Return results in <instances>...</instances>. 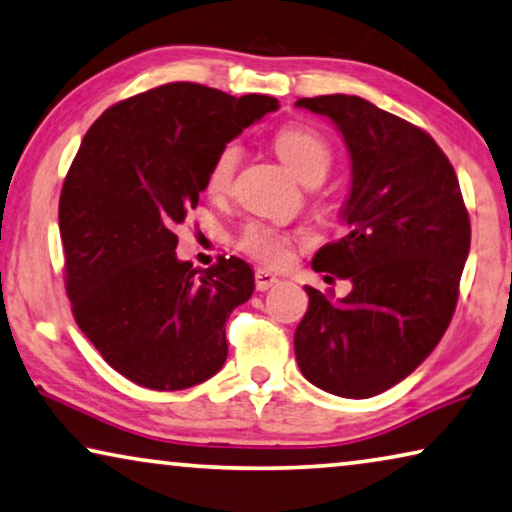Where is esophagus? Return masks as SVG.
Listing matches in <instances>:
<instances>
[{
    "label": "esophagus",
    "mask_w": 512,
    "mask_h": 512,
    "mask_svg": "<svg viewBox=\"0 0 512 512\" xmlns=\"http://www.w3.org/2000/svg\"><path fill=\"white\" fill-rule=\"evenodd\" d=\"M255 285H257L259 292H266V289L278 285V276L269 269H257L255 271Z\"/></svg>",
    "instance_id": "obj_1"
}]
</instances>
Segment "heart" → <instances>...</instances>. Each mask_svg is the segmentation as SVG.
Wrapping results in <instances>:
<instances>
[{"label": "heart", "instance_id": "obj_1", "mask_svg": "<svg viewBox=\"0 0 512 512\" xmlns=\"http://www.w3.org/2000/svg\"><path fill=\"white\" fill-rule=\"evenodd\" d=\"M273 147L282 163L296 179L308 181L312 177H324L329 172L333 151L322 133L310 126H285L273 135ZM241 160V147L236 142L220 147L216 158L211 160L207 172V193L213 197H223L232 190V181ZM296 243H305L301 232L282 230L278 225L269 223H248L241 234L236 236V248L243 253L259 259V262L282 266L289 262Z\"/></svg>", "mask_w": 512, "mask_h": 512}]
</instances>
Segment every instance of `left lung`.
Returning <instances> with one entry per match:
<instances>
[{"label": "left lung", "instance_id": "left-lung-1", "mask_svg": "<svg viewBox=\"0 0 512 512\" xmlns=\"http://www.w3.org/2000/svg\"><path fill=\"white\" fill-rule=\"evenodd\" d=\"M331 119L352 160L345 236L312 269L352 280L345 299L315 287L296 326L303 377L340 398H372L409 377L451 324L471 246L469 213L444 151L361 96L299 98Z\"/></svg>", "mask_w": 512, "mask_h": 512}]
</instances>
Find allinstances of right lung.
<instances>
[{"instance_id":"add662e5","label":"right lung","mask_w":512,"mask_h":512,"mask_svg":"<svg viewBox=\"0 0 512 512\" xmlns=\"http://www.w3.org/2000/svg\"><path fill=\"white\" fill-rule=\"evenodd\" d=\"M273 110L271 96L170 82L112 105L82 140L59 197L66 292L80 331L135 384L181 391L223 368L225 322L255 273L239 257L193 269L174 230L220 147Z\"/></svg>"}]
</instances>
